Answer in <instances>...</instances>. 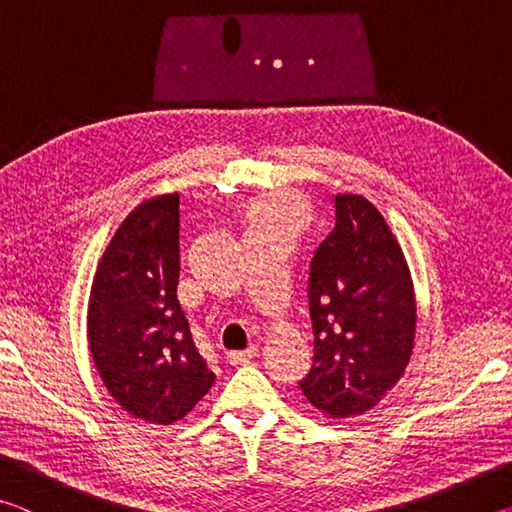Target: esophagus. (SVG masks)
Returning <instances> with one entry per match:
<instances>
[{
	"instance_id": "obj_1",
	"label": "esophagus",
	"mask_w": 512,
	"mask_h": 512,
	"mask_svg": "<svg viewBox=\"0 0 512 512\" xmlns=\"http://www.w3.org/2000/svg\"><path fill=\"white\" fill-rule=\"evenodd\" d=\"M257 354V345H250L246 350H232L228 352V361L232 366H241V363H248Z\"/></svg>"
}]
</instances>
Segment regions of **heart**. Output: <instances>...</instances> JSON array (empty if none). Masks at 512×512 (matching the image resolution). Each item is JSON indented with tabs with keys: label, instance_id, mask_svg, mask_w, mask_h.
<instances>
[{
	"label": "heart",
	"instance_id": "obj_1",
	"mask_svg": "<svg viewBox=\"0 0 512 512\" xmlns=\"http://www.w3.org/2000/svg\"><path fill=\"white\" fill-rule=\"evenodd\" d=\"M300 207L289 196H273L257 205L255 210V225L257 228H271V230H284L291 228L298 221Z\"/></svg>",
	"mask_w": 512,
	"mask_h": 512
}]
</instances>
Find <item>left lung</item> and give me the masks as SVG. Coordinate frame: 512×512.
<instances>
[{
  "mask_svg": "<svg viewBox=\"0 0 512 512\" xmlns=\"http://www.w3.org/2000/svg\"><path fill=\"white\" fill-rule=\"evenodd\" d=\"M314 363L298 384L329 418L372 409L400 381L415 339L409 266L375 205L334 196V228L309 262Z\"/></svg>",
  "mask_w": 512,
  "mask_h": 512,
  "instance_id": "1",
  "label": "left lung"
}]
</instances>
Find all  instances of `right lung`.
Here are the masks:
<instances>
[{
  "instance_id": "add662e5",
  "label": "right lung",
  "mask_w": 512,
  "mask_h": 512,
  "mask_svg": "<svg viewBox=\"0 0 512 512\" xmlns=\"http://www.w3.org/2000/svg\"><path fill=\"white\" fill-rule=\"evenodd\" d=\"M180 196L151 198L126 216L101 257L88 307L92 361L121 409L171 424L210 391L178 302Z\"/></svg>"
}]
</instances>
